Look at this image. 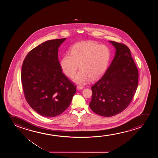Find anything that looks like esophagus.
I'll use <instances>...</instances> for the list:
<instances>
[{"label": "esophagus", "instance_id": "obj_1", "mask_svg": "<svg viewBox=\"0 0 158 158\" xmlns=\"http://www.w3.org/2000/svg\"><path fill=\"white\" fill-rule=\"evenodd\" d=\"M77 89H83V87L82 86H80V85H78L77 86Z\"/></svg>", "mask_w": 158, "mask_h": 158}]
</instances>
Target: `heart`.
<instances>
[{
	"label": "heart",
	"mask_w": 158,
	"mask_h": 158,
	"mask_svg": "<svg viewBox=\"0 0 158 158\" xmlns=\"http://www.w3.org/2000/svg\"><path fill=\"white\" fill-rule=\"evenodd\" d=\"M110 59V51L106 46L93 41H84L74 45L70 55L66 54L61 61V67L66 76L73 77L78 69L80 71L73 80L85 84L90 79L95 80L105 71Z\"/></svg>",
	"instance_id": "1"
}]
</instances>
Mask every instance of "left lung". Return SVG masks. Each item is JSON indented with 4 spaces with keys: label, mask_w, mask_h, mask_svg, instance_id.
Returning <instances> with one entry per match:
<instances>
[{
    "label": "left lung",
    "mask_w": 158,
    "mask_h": 158,
    "mask_svg": "<svg viewBox=\"0 0 158 158\" xmlns=\"http://www.w3.org/2000/svg\"><path fill=\"white\" fill-rule=\"evenodd\" d=\"M116 49L115 55L104 76L91 89L89 107L103 117H112L129 106L138 86V69L130 48L123 43L109 41Z\"/></svg>",
    "instance_id": "1"
}]
</instances>
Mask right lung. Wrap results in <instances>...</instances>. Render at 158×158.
Segmentation results:
<instances>
[{
	"mask_svg": "<svg viewBox=\"0 0 158 158\" xmlns=\"http://www.w3.org/2000/svg\"><path fill=\"white\" fill-rule=\"evenodd\" d=\"M66 38L45 41L28 52L22 68L21 80L25 99L43 117H56L71 102L76 86L62 72L59 46Z\"/></svg>",
	"mask_w": 158,
	"mask_h": 158,
	"instance_id": "add662e5",
	"label": "right lung"
}]
</instances>
